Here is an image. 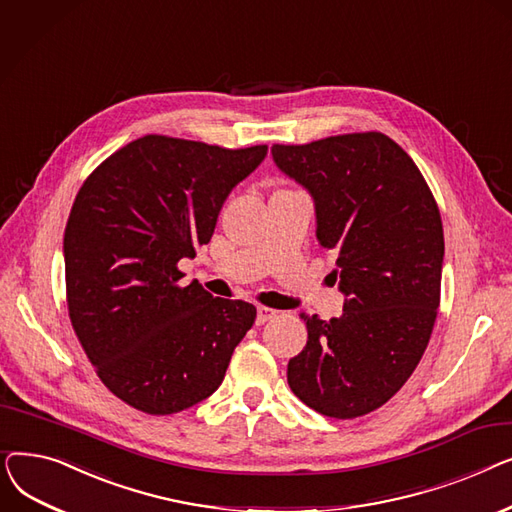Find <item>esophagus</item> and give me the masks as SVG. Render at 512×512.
I'll return each instance as SVG.
<instances>
[{
    "instance_id": "esophagus-1",
    "label": "esophagus",
    "mask_w": 512,
    "mask_h": 512,
    "mask_svg": "<svg viewBox=\"0 0 512 512\" xmlns=\"http://www.w3.org/2000/svg\"><path fill=\"white\" fill-rule=\"evenodd\" d=\"M274 317H276V311L267 309V307H259V309H257V319H255V324H257V326H263L265 321H270V319H274Z\"/></svg>"
}]
</instances>
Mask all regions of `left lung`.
<instances>
[{
	"label": "left lung",
	"mask_w": 512,
	"mask_h": 512,
	"mask_svg": "<svg viewBox=\"0 0 512 512\" xmlns=\"http://www.w3.org/2000/svg\"><path fill=\"white\" fill-rule=\"evenodd\" d=\"M274 164L313 199L315 236L336 251L340 317H305L288 386L307 407L353 419L382 407L423 357L440 305L444 230L415 161L382 132L274 145Z\"/></svg>",
	"instance_id": "8db88e82"
}]
</instances>
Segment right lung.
Instances as JSON below:
<instances>
[{"label":"right lung","instance_id":"obj_1","mask_svg":"<svg viewBox=\"0 0 512 512\" xmlns=\"http://www.w3.org/2000/svg\"><path fill=\"white\" fill-rule=\"evenodd\" d=\"M265 155L147 134L80 186L64 234L68 311L101 382L130 407L172 415L220 388L257 309L197 280L178 286L176 263L207 245Z\"/></svg>","mask_w":512,"mask_h":512}]
</instances>
